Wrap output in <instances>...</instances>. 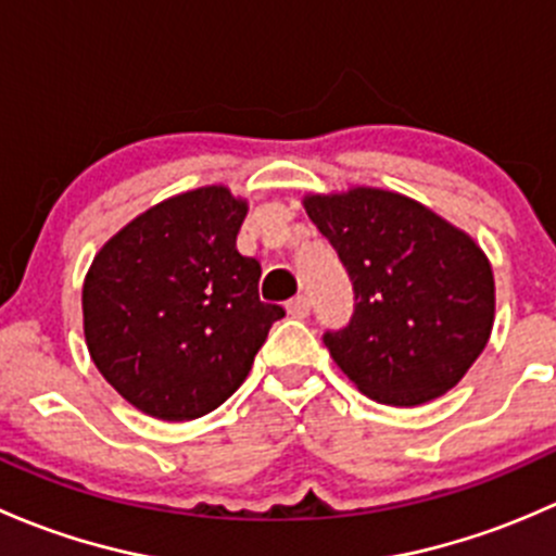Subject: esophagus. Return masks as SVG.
Returning <instances> with one entry per match:
<instances>
[{
	"label": "esophagus",
	"instance_id": "esophagus-1",
	"mask_svg": "<svg viewBox=\"0 0 556 556\" xmlns=\"http://www.w3.org/2000/svg\"><path fill=\"white\" fill-rule=\"evenodd\" d=\"M288 314L290 317H306V314H309V299H306V295H295V299H290Z\"/></svg>",
	"mask_w": 556,
	"mask_h": 556
}]
</instances>
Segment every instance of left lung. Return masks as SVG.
I'll use <instances>...</instances> for the list:
<instances>
[{"mask_svg":"<svg viewBox=\"0 0 556 556\" xmlns=\"http://www.w3.org/2000/svg\"><path fill=\"white\" fill-rule=\"evenodd\" d=\"M304 210L355 288L344 330L325 333L336 366L371 401L422 406L450 392L495 323L490 257L430 206L384 188L306 193Z\"/></svg>","mask_w":556,"mask_h":556,"instance_id":"8db88e82","label":"left lung"}]
</instances>
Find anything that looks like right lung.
<instances>
[{
	"mask_svg": "<svg viewBox=\"0 0 556 556\" xmlns=\"http://www.w3.org/2000/svg\"><path fill=\"white\" fill-rule=\"evenodd\" d=\"M247 210L226 185L185 190L126 223L88 268L93 366L148 417L188 422L228 401L285 317L257 295L261 263L237 250Z\"/></svg>",
	"mask_w": 556,
	"mask_h": 556,
	"instance_id": "obj_1",
	"label": "right lung"
}]
</instances>
